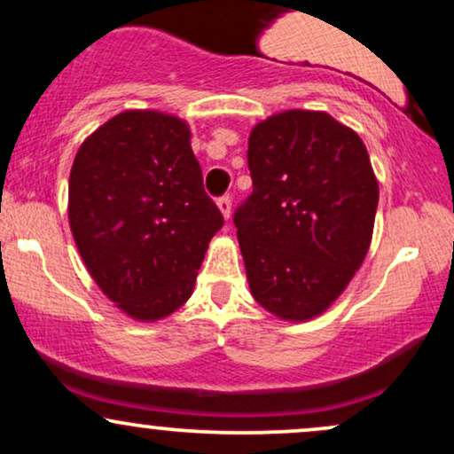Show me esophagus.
<instances>
[{
	"mask_svg": "<svg viewBox=\"0 0 454 454\" xmlns=\"http://www.w3.org/2000/svg\"><path fill=\"white\" fill-rule=\"evenodd\" d=\"M217 207H220V211H222L223 220H231V209H232V200H231V196H222V198H217Z\"/></svg>",
	"mask_w": 454,
	"mask_h": 454,
	"instance_id": "1",
	"label": "esophagus"
}]
</instances>
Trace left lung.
Wrapping results in <instances>:
<instances>
[{"mask_svg": "<svg viewBox=\"0 0 454 454\" xmlns=\"http://www.w3.org/2000/svg\"><path fill=\"white\" fill-rule=\"evenodd\" d=\"M254 192L234 211L249 290L281 320L333 305L367 256L378 181L361 137L320 111H284L249 134Z\"/></svg>", "mask_w": 454, "mask_h": 454, "instance_id": "1", "label": "left lung"}]
</instances>
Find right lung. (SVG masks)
Listing matches in <instances>:
<instances>
[{
  "mask_svg": "<svg viewBox=\"0 0 454 454\" xmlns=\"http://www.w3.org/2000/svg\"><path fill=\"white\" fill-rule=\"evenodd\" d=\"M184 119L114 114L78 149L67 217L93 281L129 317L153 322L192 296L223 217L202 187Z\"/></svg>",
  "mask_w": 454,
  "mask_h": 454,
  "instance_id": "obj_1",
  "label": "right lung"
}]
</instances>
